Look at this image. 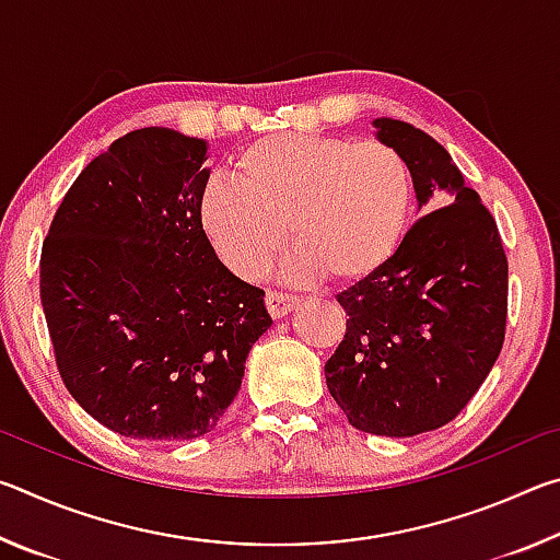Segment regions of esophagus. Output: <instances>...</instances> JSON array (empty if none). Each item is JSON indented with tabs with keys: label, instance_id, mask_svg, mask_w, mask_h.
Here are the masks:
<instances>
[{
	"label": "esophagus",
	"instance_id": "obj_1",
	"mask_svg": "<svg viewBox=\"0 0 560 560\" xmlns=\"http://www.w3.org/2000/svg\"><path fill=\"white\" fill-rule=\"evenodd\" d=\"M296 306H299V299L291 296V293H283V291H269L267 293V308H269V314L273 318H281V316L291 314V311Z\"/></svg>",
	"mask_w": 560,
	"mask_h": 560
}]
</instances>
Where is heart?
Segmentation results:
<instances>
[{"label": "heart", "instance_id": "heart-1", "mask_svg": "<svg viewBox=\"0 0 560 560\" xmlns=\"http://www.w3.org/2000/svg\"><path fill=\"white\" fill-rule=\"evenodd\" d=\"M236 185L205 189V234L226 267L264 277L283 242L293 277L353 283L393 257L412 207L407 160L381 140L277 132L234 158Z\"/></svg>", "mask_w": 560, "mask_h": 560}]
</instances>
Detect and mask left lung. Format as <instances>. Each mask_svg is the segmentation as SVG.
<instances>
[{"label": "left lung", "instance_id": "1", "mask_svg": "<svg viewBox=\"0 0 560 560\" xmlns=\"http://www.w3.org/2000/svg\"><path fill=\"white\" fill-rule=\"evenodd\" d=\"M412 173L422 214L381 269L338 293L346 336L326 385L355 430L412 438L452 422L504 346L509 264L491 212L447 150L410 122L375 118Z\"/></svg>", "mask_w": 560, "mask_h": 560}]
</instances>
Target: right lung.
Segmentation results:
<instances>
[{"label":"right lung","instance_id":"add662e5","mask_svg":"<svg viewBox=\"0 0 560 560\" xmlns=\"http://www.w3.org/2000/svg\"><path fill=\"white\" fill-rule=\"evenodd\" d=\"M205 160L200 138L128 132L75 177L42 246L61 381L122 438L212 432L271 326L264 291L234 277L202 230Z\"/></svg>","mask_w":560,"mask_h":560}]
</instances>
